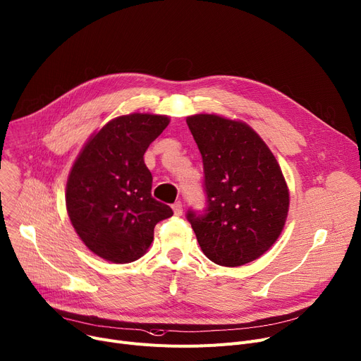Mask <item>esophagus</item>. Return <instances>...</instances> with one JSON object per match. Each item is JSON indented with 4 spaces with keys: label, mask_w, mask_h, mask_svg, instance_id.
Returning <instances> with one entry per match:
<instances>
[{
    "label": "esophagus",
    "mask_w": 361,
    "mask_h": 361,
    "mask_svg": "<svg viewBox=\"0 0 361 361\" xmlns=\"http://www.w3.org/2000/svg\"><path fill=\"white\" fill-rule=\"evenodd\" d=\"M173 210H174L176 216H181L183 214V204H181V202H176L173 204Z\"/></svg>",
    "instance_id": "esophagus-1"
}]
</instances>
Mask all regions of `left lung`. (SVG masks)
<instances>
[{
	"mask_svg": "<svg viewBox=\"0 0 361 361\" xmlns=\"http://www.w3.org/2000/svg\"><path fill=\"white\" fill-rule=\"evenodd\" d=\"M203 158L207 210H188L203 254L224 267H239L267 252L289 212L281 168L259 135L241 120L219 114L185 118Z\"/></svg>",
	"mask_w": 361,
	"mask_h": 361,
	"instance_id": "1",
	"label": "left lung"
}]
</instances>
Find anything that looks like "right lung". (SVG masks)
<instances>
[{
    "mask_svg": "<svg viewBox=\"0 0 361 361\" xmlns=\"http://www.w3.org/2000/svg\"><path fill=\"white\" fill-rule=\"evenodd\" d=\"M168 125L162 114L118 116L90 136L72 164L65 191L69 221L85 247L106 261L140 258L155 225L173 216L152 197V174L143 161Z\"/></svg>",
    "mask_w": 361,
    "mask_h": 361,
    "instance_id": "add662e5",
    "label": "right lung"
}]
</instances>
